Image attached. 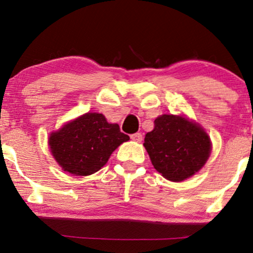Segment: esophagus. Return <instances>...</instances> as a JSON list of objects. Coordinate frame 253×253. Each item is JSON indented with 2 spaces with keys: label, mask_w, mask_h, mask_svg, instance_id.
<instances>
[{
  "label": "esophagus",
  "mask_w": 253,
  "mask_h": 253,
  "mask_svg": "<svg viewBox=\"0 0 253 253\" xmlns=\"http://www.w3.org/2000/svg\"><path fill=\"white\" fill-rule=\"evenodd\" d=\"M131 139H132L133 141H137V143H140L141 140H143V134H141L140 132H137V133H133L131 134Z\"/></svg>",
  "instance_id": "1"
}]
</instances>
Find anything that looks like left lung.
Instances as JSON below:
<instances>
[{
	"label": "left lung",
	"mask_w": 253,
	"mask_h": 253,
	"mask_svg": "<svg viewBox=\"0 0 253 253\" xmlns=\"http://www.w3.org/2000/svg\"><path fill=\"white\" fill-rule=\"evenodd\" d=\"M144 141L152 165L171 182H182L198 172L212 148L209 134L199 124L172 114L157 117Z\"/></svg>",
	"instance_id": "1"
}]
</instances>
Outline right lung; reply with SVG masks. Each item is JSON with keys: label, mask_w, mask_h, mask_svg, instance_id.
<instances>
[{"label": "right lung", "mask_w": 253, "mask_h": 253, "mask_svg": "<svg viewBox=\"0 0 253 253\" xmlns=\"http://www.w3.org/2000/svg\"><path fill=\"white\" fill-rule=\"evenodd\" d=\"M129 139L119 124L108 123L102 114L86 113L51 132L48 144L64 171L88 176L100 170L113 152Z\"/></svg>", "instance_id": "right-lung-1"}]
</instances>
